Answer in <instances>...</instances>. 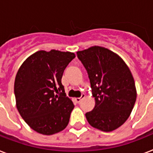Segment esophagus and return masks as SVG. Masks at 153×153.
<instances>
[{
	"label": "esophagus",
	"instance_id": "1",
	"mask_svg": "<svg viewBox=\"0 0 153 153\" xmlns=\"http://www.w3.org/2000/svg\"><path fill=\"white\" fill-rule=\"evenodd\" d=\"M85 97H86V95H85L84 94H82L80 98H75V102H76L77 103H79V102H80L82 101V99L85 98Z\"/></svg>",
	"mask_w": 153,
	"mask_h": 153
}]
</instances>
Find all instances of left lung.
<instances>
[{"label": "left lung", "instance_id": "1", "mask_svg": "<svg viewBox=\"0 0 153 153\" xmlns=\"http://www.w3.org/2000/svg\"><path fill=\"white\" fill-rule=\"evenodd\" d=\"M88 73L95 106L86 114L94 128L111 132L122 126L130 115L137 98L130 70L119 55L102 47L77 51Z\"/></svg>", "mask_w": 153, "mask_h": 153}]
</instances>
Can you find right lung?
I'll return each instance as SVG.
<instances>
[{"label":"right lung","mask_w":153,"mask_h":153,"mask_svg":"<svg viewBox=\"0 0 153 153\" xmlns=\"http://www.w3.org/2000/svg\"><path fill=\"white\" fill-rule=\"evenodd\" d=\"M74 53L51 50L30 55L19 68L14 83L16 108L36 132L52 135L69 123L74 104L66 96L62 74Z\"/></svg>","instance_id":"add662e5"}]
</instances>
